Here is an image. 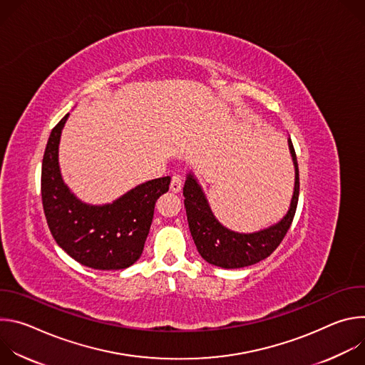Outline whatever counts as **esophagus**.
Here are the masks:
<instances>
[{
  "instance_id": "obj_1",
  "label": "esophagus",
  "mask_w": 365,
  "mask_h": 365,
  "mask_svg": "<svg viewBox=\"0 0 365 365\" xmlns=\"http://www.w3.org/2000/svg\"><path fill=\"white\" fill-rule=\"evenodd\" d=\"M182 186H183V179L180 175H173L172 176V182H170V190L178 193L182 190Z\"/></svg>"
}]
</instances>
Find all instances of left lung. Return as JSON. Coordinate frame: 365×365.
<instances>
[{"label":"left lung","instance_id":"left-lung-1","mask_svg":"<svg viewBox=\"0 0 365 365\" xmlns=\"http://www.w3.org/2000/svg\"><path fill=\"white\" fill-rule=\"evenodd\" d=\"M294 165V190L287 214L277 224L252 234L234 232L218 222L210 203L197 183L189 173L183 186L186 217L195 245L210 264L222 269H241L267 258L283 241L296 214L299 200V168L292 140H287Z\"/></svg>","mask_w":365,"mask_h":365}]
</instances>
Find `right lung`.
Masks as SVG:
<instances>
[{
    "label": "right lung",
    "instance_id": "right-lung-1",
    "mask_svg": "<svg viewBox=\"0 0 365 365\" xmlns=\"http://www.w3.org/2000/svg\"><path fill=\"white\" fill-rule=\"evenodd\" d=\"M68 117L51 130L41 163V202L48 230L82 266L127 269L143 252L155 200L169 190L170 176L141 183L113 203H83L65 185L59 169V143Z\"/></svg>",
    "mask_w": 365,
    "mask_h": 365
}]
</instances>
